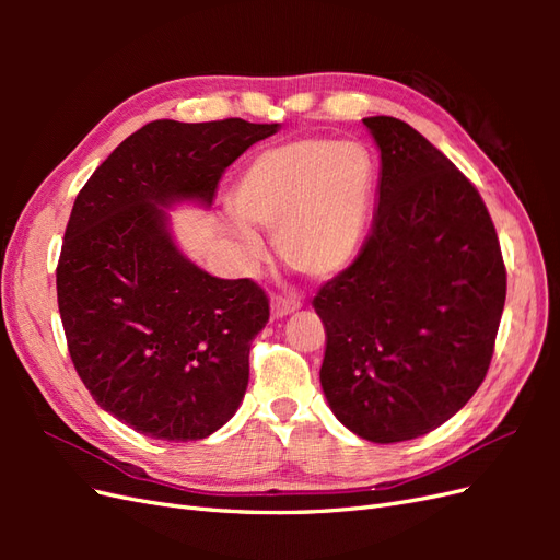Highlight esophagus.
<instances>
[{"mask_svg": "<svg viewBox=\"0 0 560 560\" xmlns=\"http://www.w3.org/2000/svg\"><path fill=\"white\" fill-rule=\"evenodd\" d=\"M301 299L299 296H292V294H276L273 299H270V315L273 317H284L290 315L294 311L301 308Z\"/></svg>", "mask_w": 560, "mask_h": 560, "instance_id": "obj_1", "label": "esophagus"}]
</instances>
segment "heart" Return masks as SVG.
<instances>
[{
	"label": "heart",
	"mask_w": 560,
	"mask_h": 560,
	"mask_svg": "<svg viewBox=\"0 0 560 560\" xmlns=\"http://www.w3.org/2000/svg\"><path fill=\"white\" fill-rule=\"evenodd\" d=\"M374 179V159L362 144L296 140L254 156L233 186L231 206L246 224L276 231L284 266L329 278L362 243ZM246 224H231V235L257 259L261 241Z\"/></svg>",
	"instance_id": "obj_1"
}]
</instances>
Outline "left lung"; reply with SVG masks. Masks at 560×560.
Here are the masks:
<instances>
[{
  "label": "left lung",
  "mask_w": 560,
  "mask_h": 560,
  "mask_svg": "<svg viewBox=\"0 0 560 560\" xmlns=\"http://www.w3.org/2000/svg\"><path fill=\"white\" fill-rule=\"evenodd\" d=\"M364 126L381 149L378 210L354 261L319 287V383L366 442L436 430L493 360L506 268L486 202L432 142L393 116Z\"/></svg>",
  "instance_id": "1"
}]
</instances>
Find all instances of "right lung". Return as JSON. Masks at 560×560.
Here are the masks:
<instances>
[{"mask_svg":"<svg viewBox=\"0 0 560 560\" xmlns=\"http://www.w3.org/2000/svg\"><path fill=\"white\" fill-rule=\"evenodd\" d=\"M278 128L159 118L118 144L74 200L56 268L67 350L93 399L144 436L206 439L245 397L268 296L186 259L163 208L212 206L226 167Z\"/></svg>","mask_w":560,"mask_h":560,"instance_id":"right-lung-1","label":"right lung"}]
</instances>
